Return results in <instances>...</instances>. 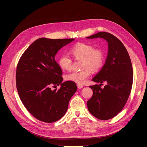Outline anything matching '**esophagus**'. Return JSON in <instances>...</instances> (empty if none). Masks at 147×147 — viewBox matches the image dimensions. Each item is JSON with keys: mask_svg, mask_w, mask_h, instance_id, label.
<instances>
[{"mask_svg": "<svg viewBox=\"0 0 147 147\" xmlns=\"http://www.w3.org/2000/svg\"><path fill=\"white\" fill-rule=\"evenodd\" d=\"M77 87L78 89H82L83 87V85L82 84H77Z\"/></svg>", "mask_w": 147, "mask_h": 147, "instance_id": "obj_1", "label": "esophagus"}]
</instances>
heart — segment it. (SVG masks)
<instances>
[{
	"label": "heart",
	"instance_id": "heart-1",
	"mask_svg": "<svg viewBox=\"0 0 147 147\" xmlns=\"http://www.w3.org/2000/svg\"><path fill=\"white\" fill-rule=\"evenodd\" d=\"M69 52L75 60H82V70L67 74V81L82 84L90 76L92 72H96L103 66L105 61L104 51L100 48H94L91 44L78 42L70 48ZM58 64L63 70H70L72 68V59L66 55H62Z\"/></svg>",
	"mask_w": 147,
	"mask_h": 147
}]
</instances>
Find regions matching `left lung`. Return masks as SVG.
<instances>
[{
	"label": "left lung",
	"instance_id": "8db88e82",
	"mask_svg": "<svg viewBox=\"0 0 147 147\" xmlns=\"http://www.w3.org/2000/svg\"><path fill=\"white\" fill-rule=\"evenodd\" d=\"M98 37L107 41L109 53L104 67L92 79L100 84L89 86L93 95L87 105L93 116L107 120L117 115L126 105L132 89L133 70L126 48L117 37L109 32H100L86 38ZM103 82L107 84L102 88Z\"/></svg>",
	"mask_w": 147,
	"mask_h": 147
}]
</instances>
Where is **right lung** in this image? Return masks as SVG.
I'll return each instance as SVG.
<instances>
[{
	"mask_svg": "<svg viewBox=\"0 0 147 147\" xmlns=\"http://www.w3.org/2000/svg\"><path fill=\"white\" fill-rule=\"evenodd\" d=\"M74 40L40 38L23 53L17 64L16 84L20 99L40 121H58L66 113L69 100L77 90L75 83L70 81L61 83L59 90L51 89L63 80L55 56L59 49Z\"/></svg>",
	"mask_w": 147,
	"mask_h": 147,
	"instance_id": "add662e5",
	"label": "right lung"
}]
</instances>
